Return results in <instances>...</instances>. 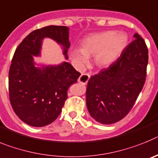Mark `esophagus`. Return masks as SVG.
Returning a JSON list of instances; mask_svg holds the SVG:
<instances>
[{"label": "esophagus", "mask_w": 158, "mask_h": 158, "mask_svg": "<svg viewBox=\"0 0 158 158\" xmlns=\"http://www.w3.org/2000/svg\"><path fill=\"white\" fill-rule=\"evenodd\" d=\"M89 79H90V75L88 74H82L79 76L78 81H79V83H82V84H87Z\"/></svg>", "instance_id": "esophagus-1"}]
</instances>
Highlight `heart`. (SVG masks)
<instances>
[{"mask_svg":"<svg viewBox=\"0 0 158 158\" xmlns=\"http://www.w3.org/2000/svg\"><path fill=\"white\" fill-rule=\"evenodd\" d=\"M127 44V36L123 32L106 31L88 35L81 42L80 48L71 49L70 56L77 64L94 56V62L99 67H108L114 63Z\"/></svg>","mask_w":158,"mask_h":158,"instance_id":"b5f03b06","label":"heart"}]
</instances>
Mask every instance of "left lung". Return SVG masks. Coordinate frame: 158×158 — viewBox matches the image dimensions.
Listing matches in <instances>:
<instances>
[{
    "label": "left lung",
    "instance_id": "1",
    "mask_svg": "<svg viewBox=\"0 0 158 158\" xmlns=\"http://www.w3.org/2000/svg\"><path fill=\"white\" fill-rule=\"evenodd\" d=\"M134 37L114 63L89 79L87 106L98 123L113 124L126 117L143 88L148 48L139 34Z\"/></svg>",
    "mask_w": 158,
    "mask_h": 158
}]
</instances>
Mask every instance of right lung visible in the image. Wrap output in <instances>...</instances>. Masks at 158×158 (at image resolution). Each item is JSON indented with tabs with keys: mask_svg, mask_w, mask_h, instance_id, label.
<instances>
[{
	"mask_svg": "<svg viewBox=\"0 0 158 158\" xmlns=\"http://www.w3.org/2000/svg\"><path fill=\"white\" fill-rule=\"evenodd\" d=\"M54 40L64 48L68 59L69 28L50 25L34 30L19 44L9 73L11 105L19 118L35 127L53 123L68 98V90L81 74L68 62L57 66L35 67L33 56L40 54L44 38Z\"/></svg>",
	"mask_w": 158,
	"mask_h": 158,
	"instance_id": "right-lung-1",
	"label": "right lung"
}]
</instances>
